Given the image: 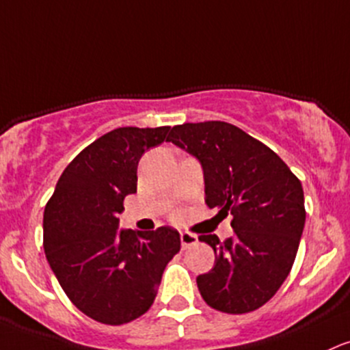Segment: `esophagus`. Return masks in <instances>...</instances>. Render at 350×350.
I'll list each match as a JSON object with an SVG mask.
<instances>
[{"instance_id":"1","label":"esophagus","mask_w":350,"mask_h":350,"mask_svg":"<svg viewBox=\"0 0 350 350\" xmlns=\"http://www.w3.org/2000/svg\"><path fill=\"white\" fill-rule=\"evenodd\" d=\"M196 243H198V236H194V234H191V232H181L183 249L191 247V245H194Z\"/></svg>"}]
</instances>
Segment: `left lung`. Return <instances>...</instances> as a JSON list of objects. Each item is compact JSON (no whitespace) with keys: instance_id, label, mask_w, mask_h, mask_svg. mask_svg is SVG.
Masks as SVG:
<instances>
[{"instance_id":"obj_1","label":"left lung","mask_w":350,"mask_h":350,"mask_svg":"<svg viewBox=\"0 0 350 350\" xmlns=\"http://www.w3.org/2000/svg\"><path fill=\"white\" fill-rule=\"evenodd\" d=\"M166 141L201 163L206 204L232 214V237H199L216 254L214 267L196 279L202 299L228 314L259 309L297 254L306 222L301 181L272 149L229 122H184Z\"/></svg>"}]
</instances>
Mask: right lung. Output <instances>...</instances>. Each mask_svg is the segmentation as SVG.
<instances>
[{"instance_id":"1","label":"right lung","mask_w":350,"mask_h":350,"mask_svg":"<svg viewBox=\"0 0 350 350\" xmlns=\"http://www.w3.org/2000/svg\"><path fill=\"white\" fill-rule=\"evenodd\" d=\"M167 133L169 126L106 133L68 164L44 207L46 259L72 304L103 324L143 316L181 249L169 226L131 231L118 219L126 196L136 193L141 156Z\"/></svg>"}]
</instances>
